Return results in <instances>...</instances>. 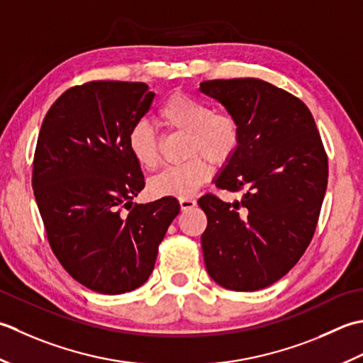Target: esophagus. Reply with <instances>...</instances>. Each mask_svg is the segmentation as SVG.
<instances>
[{"instance_id": "34e87169", "label": "esophagus", "mask_w": 363, "mask_h": 363, "mask_svg": "<svg viewBox=\"0 0 363 363\" xmlns=\"http://www.w3.org/2000/svg\"><path fill=\"white\" fill-rule=\"evenodd\" d=\"M179 202H180V208H182V211H186V210L194 208V206L197 205L196 199H191V197H186V199H180Z\"/></svg>"}]
</instances>
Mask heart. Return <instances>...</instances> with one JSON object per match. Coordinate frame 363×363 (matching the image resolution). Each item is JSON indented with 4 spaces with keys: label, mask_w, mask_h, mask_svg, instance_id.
Returning <instances> with one entry per match:
<instances>
[{
    "label": "heart",
    "mask_w": 363,
    "mask_h": 363,
    "mask_svg": "<svg viewBox=\"0 0 363 363\" xmlns=\"http://www.w3.org/2000/svg\"><path fill=\"white\" fill-rule=\"evenodd\" d=\"M158 117L167 128L184 131L186 152L191 157L153 177L149 192L153 197L186 199L210 179L214 166H224L240 149L241 128L236 117L211 111L205 101L184 92H174L162 101ZM128 150L145 171H155L161 162L160 138L149 123L138 122L128 133Z\"/></svg>",
    "instance_id": "b5f03b06"
}]
</instances>
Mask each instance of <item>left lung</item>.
I'll return each mask as SVG.
<instances>
[{"instance_id":"8db88e82","label":"left lung","mask_w":363,"mask_h":363,"mask_svg":"<svg viewBox=\"0 0 363 363\" xmlns=\"http://www.w3.org/2000/svg\"><path fill=\"white\" fill-rule=\"evenodd\" d=\"M201 91L223 103L241 128L240 149L216 179L241 201L205 194L199 206L206 271L233 291L277 282L313 238L328 186V155L308 108L258 78L211 79Z\"/></svg>"}]
</instances>
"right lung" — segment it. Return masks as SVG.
Masks as SVG:
<instances>
[{"label": "right lung", "instance_id": "add662e5", "mask_svg": "<svg viewBox=\"0 0 363 363\" xmlns=\"http://www.w3.org/2000/svg\"><path fill=\"white\" fill-rule=\"evenodd\" d=\"M153 97L145 83L70 87L48 109L37 139L33 189L50 247L77 282L101 294L133 291L149 279L180 213L175 197L131 202L145 182L127 139Z\"/></svg>", "mask_w": 363, "mask_h": 363}]
</instances>
